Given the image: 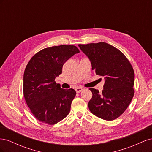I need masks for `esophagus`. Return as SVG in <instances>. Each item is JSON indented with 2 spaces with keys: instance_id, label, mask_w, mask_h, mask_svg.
Masks as SVG:
<instances>
[{
  "instance_id": "1",
  "label": "esophagus",
  "mask_w": 152,
  "mask_h": 152,
  "mask_svg": "<svg viewBox=\"0 0 152 152\" xmlns=\"http://www.w3.org/2000/svg\"><path fill=\"white\" fill-rule=\"evenodd\" d=\"M84 89L82 88V87H77V88L75 89V91L77 93H80L81 91H82V90H83Z\"/></svg>"
}]
</instances>
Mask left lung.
I'll list each match as a JSON object with an SVG mask.
<instances>
[{
    "mask_svg": "<svg viewBox=\"0 0 152 152\" xmlns=\"http://www.w3.org/2000/svg\"><path fill=\"white\" fill-rule=\"evenodd\" d=\"M91 63L92 70L104 79L102 93L90 88L91 112L106 121L116 119L125 112L134 96V72L124 54L106 42L79 44Z\"/></svg>",
    "mask_w": 152,
    "mask_h": 152,
    "instance_id": "1",
    "label": "left lung"
}]
</instances>
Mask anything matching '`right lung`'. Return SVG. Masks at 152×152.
<instances>
[{
  "instance_id": "1",
  "label": "right lung",
  "mask_w": 152,
  "mask_h": 152,
  "mask_svg": "<svg viewBox=\"0 0 152 152\" xmlns=\"http://www.w3.org/2000/svg\"><path fill=\"white\" fill-rule=\"evenodd\" d=\"M80 51L75 45H61L40 50L27 64L23 75V94L32 114L39 121L53 125L65 118L76 95L64 89L55 79L68 59Z\"/></svg>"
}]
</instances>
